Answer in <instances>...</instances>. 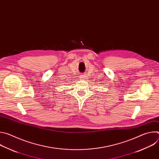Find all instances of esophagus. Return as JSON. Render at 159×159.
I'll return each instance as SVG.
<instances>
[{"label":"esophagus","instance_id":"obj_1","mask_svg":"<svg viewBox=\"0 0 159 159\" xmlns=\"http://www.w3.org/2000/svg\"><path fill=\"white\" fill-rule=\"evenodd\" d=\"M80 79H81V80H84V77L83 76H80Z\"/></svg>","mask_w":159,"mask_h":159}]
</instances>
